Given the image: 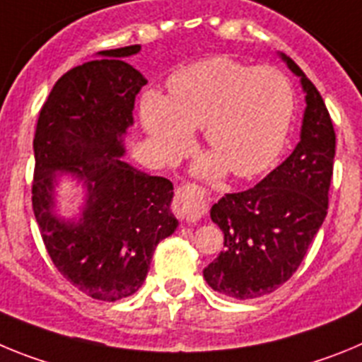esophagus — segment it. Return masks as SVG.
Instances as JSON below:
<instances>
[{"mask_svg":"<svg viewBox=\"0 0 362 362\" xmlns=\"http://www.w3.org/2000/svg\"><path fill=\"white\" fill-rule=\"evenodd\" d=\"M175 214L188 223H196L209 212V192L194 183H185L175 190Z\"/></svg>","mask_w":362,"mask_h":362,"instance_id":"esophagus-1","label":"esophagus"}]
</instances>
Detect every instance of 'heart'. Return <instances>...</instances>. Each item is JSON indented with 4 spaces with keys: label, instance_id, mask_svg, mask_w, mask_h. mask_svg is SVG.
Listing matches in <instances>:
<instances>
[{
    "label": "heart",
    "instance_id": "heart-1",
    "mask_svg": "<svg viewBox=\"0 0 362 362\" xmlns=\"http://www.w3.org/2000/svg\"><path fill=\"white\" fill-rule=\"evenodd\" d=\"M293 88L274 66H250L214 56L179 69L168 78V98L143 95L141 119L159 152L175 158L203 129L212 156L203 172L226 170L235 177L264 172L283 150L293 117Z\"/></svg>",
    "mask_w": 362,
    "mask_h": 362
}]
</instances>
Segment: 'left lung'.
Returning <instances> with one entry per match:
<instances>
[{
  "instance_id": "obj_1",
  "label": "left lung",
  "mask_w": 362,
  "mask_h": 362,
  "mask_svg": "<svg viewBox=\"0 0 362 362\" xmlns=\"http://www.w3.org/2000/svg\"><path fill=\"white\" fill-rule=\"evenodd\" d=\"M283 59L306 92L300 141L255 187L226 194L210 210L225 233V250L204 268L203 276L216 292L233 299H255L286 283L328 212L334 124L313 83L290 57Z\"/></svg>"
}]
</instances>
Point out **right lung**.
<instances>
[{"mask_svg":"<svg viewBox=\"0 0 362 362\" xmlns=\"http://www.w3.org/2000/svg\"><path fill=\"white\" fill-rule=\"evenodd\" d=\"M141 45L101 50L63 74L43 103L34 134L32 210L57 272L92 299L139 290L153 250L177 228L174 187L121 161L137 92L146 79L123 62ZM56 171L85 178L89 199L78 223L52 214Z\"/></svg>","mask_w":362,"mask_h":362,"instance_id":"obj_1","label":"right lung"}]
</instances>
